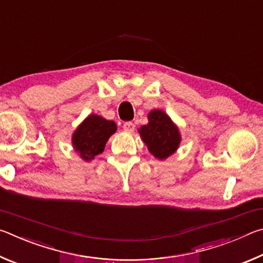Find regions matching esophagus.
<instances>
[{
    "label": "esophagus",
    "instance_id": "esophagus-1",
    "mask_svg": "<svg viewBox=\"0 0 263 263\" xmlns=\"http://www.w3.org/2000/svg\"><path fill=\"white\" fill-rule=\"evenodd\" d=\"M123 128H124V131H126V132H133L135 131V124H133L132 122H126V123H124Z\"/></svg>",
    "mask_w": 263,
    "mask_h": 263
}]
</instances>
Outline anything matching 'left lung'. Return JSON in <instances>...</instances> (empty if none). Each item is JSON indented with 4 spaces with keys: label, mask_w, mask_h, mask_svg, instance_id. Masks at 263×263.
Listing matches in <instances>:
<instances>
[{
    "label": "left lung",
    "mask_w": 263,
    "mask_h": 263,
    "mask_svg": "<svg viewBox=\"0 0 263 263\" xmlns=\"http://www.w3.org/2000/svg\"><path fill=\"white\" fill-rule=\"evenodd\" d=\"M138 132L151 153L159 160H164L176 152L181 135L171 117L162 110H152L148 114V124Z\"/></svg>",
    "instance_id": "obj_1"
}]
</instances>
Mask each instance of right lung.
<instances>
[{
	"label": "right lung",
	"instance_id": "1",
	"mask_svg": "<svg viewBox=\"0 0 263 263\" xmlns=\"http://www.w3.org/2000/svg\"><path fill=\"white\" fill-rule=\"evenodd\" d=\"M116 130L115 122L106 121L99 115H89L73 133L74 149L84 161H90L103 152L106 141Z\"/></svg>",
	"mask_w": 263,
	"mask_h": 263
}]
</instances>
